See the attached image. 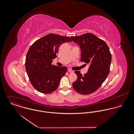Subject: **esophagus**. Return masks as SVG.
Masks as SVG:
<instances>
[{
  "instance_id": "obj_1",
  "label": "esophagus",
  "mask_w": 134,
  "mask_h": 134,
  "mask_svg": "<svg viewBox=\"0 0 134 134\" xmlns=\"http://www.w3.org/2000/svg\"><path fill=\"white\" fill-rule=\"evenodd\" d=\"M68 71L69 72H70V73H73V72H74V71H73V70H71V69H68Z\"/></svg>"
}]
</instances>
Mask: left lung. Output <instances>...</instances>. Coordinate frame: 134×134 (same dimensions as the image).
Wrapping results in <instances>:
<instances>
[{
    "instance_id": "obj_1",
    "label": "left lung",
    "mask_w": 134,
    "mask_h": 134,
    "mask_svg": "<svg viewBox=\"0 0 134 134\" xmlns=\"http://www.w3.org/2000/svg\"><path fill=\"white\" fill-rule=\"evenodd\" d=\"M80 46L81 61L89 64L88 72L82 75L75 71L77 80L73 88L80 94H89L96 91L108 76L111 62V55L106 42L94 35L86 33L71 37Z\"/></svg>"
}]
</instances>
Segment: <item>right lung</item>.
<instances>
[{
  "mask_svg": "<svg viewBox=\"0 0 134 134\" xmlns=\"http://www.w3.org/2000/svg\"><path fill=\"white\" fill-rule=\"evenodd\" d=\"M72 42L69 37L50 34L37 40L29 48L26 58L25 68L33 87L38 92L49 94L58 87L68 68L52 65L57 57L60 45Z\"/></svg>",
  "mask_w": 134,
  "mask_h": 134,
  "instance_id": "right-lung-1",
  "label": "right lung"
}]
</instances>
